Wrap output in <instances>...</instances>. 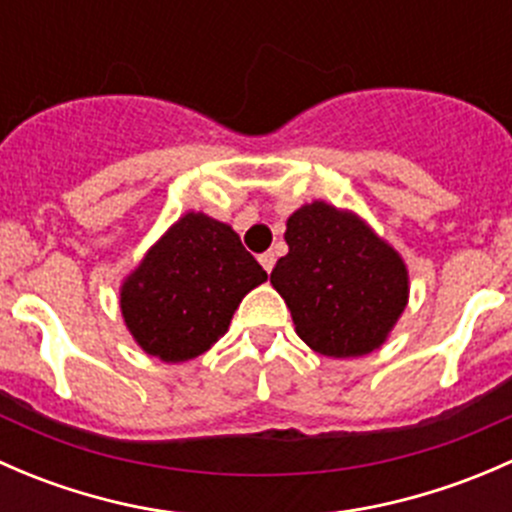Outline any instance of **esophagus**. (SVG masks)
Returning <instances> with one entry per match:
<instances>
[{"mask_svg": "<svg viewBox=\"0 0 512 512\" xmlns=\"http://www.w3.org/2000/svg\"><path fill=\"white\" fill-rule=\"evenodd\" d=\"M260 265L265 267V272H272V267H275V252H262Z\"/></svg>", "mask_w": 512, "mask_h": 512, "instance_id": "1", "label": "esophagus"}]
</instances>
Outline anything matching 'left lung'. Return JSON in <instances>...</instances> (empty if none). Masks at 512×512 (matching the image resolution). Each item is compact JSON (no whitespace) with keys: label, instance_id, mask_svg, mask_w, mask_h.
Wrapping results in <instances>:
<instances>
[{"label":"left lung","instance_id":"1","mask_svg":"<svg viewBox=\"0 0 512 512\" xmlns=\"http://www.w3.org/2000/svg\"><path fill=\"white\" fill-rule=\"evenodd\" d=\"M285 240L289 252L270 282L285 297L299 337L334 359L374 352L409 297L401 257L359 218L322 200L287 220Z\"/></svg>","mask_w":512,"mask_h":512}]
</instances>
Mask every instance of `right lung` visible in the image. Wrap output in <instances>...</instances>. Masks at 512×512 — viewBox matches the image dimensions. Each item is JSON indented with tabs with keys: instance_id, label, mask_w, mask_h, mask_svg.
Wrapping results in <instances>:
<instances>
[{
	"instance_id": "obj_1",
	"label": "right lung",
	"mask_w": 512,
	"mask_h": 512,
	"mask_svg": "<svg viewBox=\"0 0 512 512\" xmlns=\"http://www.w3.org/2000/svg\"><path fill=\"white\" fill-rule=\"evenodd\" d=\"M265 280L230 225L188 213L128 277L121 312L143 352L188 361L223 337L242 297Z\"/></svg>"
}]
</instances>
